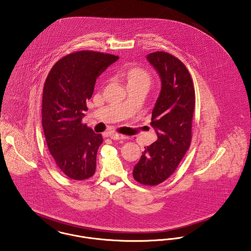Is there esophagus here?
I'll use <instances>...</instances> for the list:
<instances>
[{
	"label": "esophagus",
	"mask_w": 251,
	"mask_h": 251,
	"mask_svg": "<svg viewBox=\"0 0 251 251\" xmlns=\"http://www.w3.org/2000/svg\"><path fill=\"white\" fill-rule=\"evenodd\" d=\"M107 136H109L113 140H120V139H125L126 138L125 135L115 133H107Z\"/></svg>",
	"instance_id": "obj_1"
}]
</instances>
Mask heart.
Masks as SVG:
<instances>
[{
    "label": "heart",
    "mask_w": 251,
    "mask_h": 251,
    "mask_svg": "<svg viewBox=\"0 0 251 251\" xmlns=\"http://www.w3.org/2000/svg\"><path fill=\"white\" fill-rule=\"evenodd\" d=\"M119 75L127 80L128 86H145L149 89L151 83V75L141 67L124 68Z\"/></svg>",
    "instance_id": "b5f03b06"
}]
</instances>
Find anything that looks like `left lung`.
I'll return each instance as SVG.
<instances>
[{"mask_svg":"<svg viewBox=\"0 0 251 251\" xmlns=\"http://www.w3.org/2000/svg\"><path fill=\"white\" fill-rule=\"evenodd\" d=\"M147 59L161 79L151 122L158 139L145 147L133 176L142 185L156 186L175 173L190 148L195 92L191 74L180 59L162 51L149 54Z\"/></svg>","mask_w":251,"mask_h":251,"instance_id":"obj_1","label":"left lung"}]
</instances>
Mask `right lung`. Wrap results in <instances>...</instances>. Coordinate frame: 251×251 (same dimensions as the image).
<instances>
[{"label":"right lung","instance_id":"obj_1","mask_svg":"<svg viewBox=\"0 0 251 251\" xmlns=\"http://www.w3.org/2000/svg\"><path fill=\"white\" fill-rule=\"evenodd\" d=\"M118 59L111 54L77 51L57 61L46 77L42 109L45 139L56 165L71 179L84 180L96 172L103 138L81 120L97 78Z\"/></svg>","mask_w":251,"mask_h":251}]
</instances>
